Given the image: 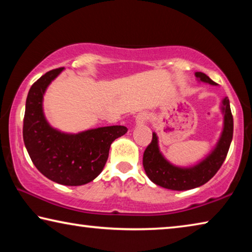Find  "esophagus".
Here are the masks:
<instances>
[{
  "label": "esophagus",
  "mask_w": 252,
  "mask_h": 252,
  "mask_svg": "<svg viewBox=\"0 0 252 252\" xmlns=\"http://www.w3.org/2000/svg\"><path fill=\"white\" fill-rule=\"evenodd\" d=\"M148 120V116L146 113H139L135 116V125L136 126H142Z\"/></svg>",
  "instance_id": "esophagus-1"
}]
</instances>
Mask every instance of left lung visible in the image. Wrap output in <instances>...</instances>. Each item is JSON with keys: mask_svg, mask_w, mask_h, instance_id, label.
<instances>
[{"mask_svg": "<svg viewBox=\"0 0 252 252\" xmlns=\"http://www.w3.org/2000/svg\"><path fill=\"white\" fill-rule=\"evenodd\" d=\"M194 75L199 82L217 85L202 72H195ZM220 111L223 116V126L218 141L206 157L194 164L182 167L170 162L160 151L159 138L153 132L152 142L143 155V168L148 178L157 186L176 191L194 189L210 180L222 165L233 134V118L227 96L221 101Z\"/></svg>", "mask_w": 252, "mask_h": 252, "instance_id": "1", "label": "left lung"}]
</instances>
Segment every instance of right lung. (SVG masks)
<instances>
[{
    "mask_svg": "<svg viewBox=\"0 0 252 252\" xmlns=\"http://www.w3.org/2000/svg\"><path fill=\"white\" fill-rule=\"evenodd\" d=\"M63 70L64 67H60L48 72L30 89L23 140L33 164L43 176L63 186H82L102 172L111 144L127 129L111 126L67 133L51 126L44 114V94Z\"/></svg>",
    "mask_w": 252,
    "mask_h": 252,
    "instance_id": "1",
    "label": "right lung"
}]
</instances>
